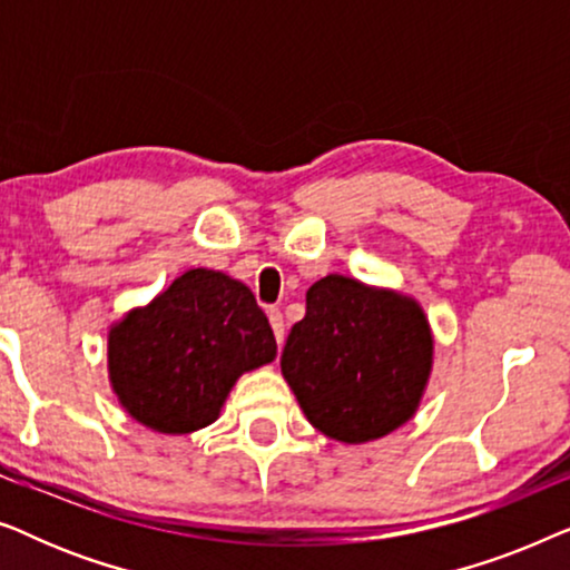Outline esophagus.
Here are the masks:
<instances>
[{
    "label": "esophagus",
    "mask_w": 570,
    "mask_h": 570,
    "mask_svg": "<svg viewBox=\"0 0 570 570\" xmlns=\"http://www.w3.org/2000/svg\"><path fill=\"white\" fill-rule=\"evenodd\" d=\"M267 316H269L272 332H275V337H277V345L283 347V342H285V322H283V314H279V308H269Z\"/></svg>",
    "instance_id": "obj_1"
}]
</instances>
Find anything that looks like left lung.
Instances as JSON below:
<instances>
[{"label": "left lung", "mask_w": 570, "mask_h": 570, "mask_svg": "<svg viewBox=\"0 0 570 570\" xmlns=\"http://www.w3.org/2000/svg\"><path fill=\"white\" fill-rule=\"evenodd\" d=\"M279 368L308 423L355 446L415 417L433 371V332L410 295L326 275L308 287Z\"/></svg>", "instance_id": "8db88e82"}]
</instances>
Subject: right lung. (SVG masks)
Returning a JSON list of instances; mask_svg holds the SVG:
<instances>
[{"label": "right lung", "mask_w": 570, "mask_h": 570, "mask_svg": "<svg viewBox=\"0 0 570 570\" xmlns=\"http://www.w3.org/2000/svg\"><path fill=\"white\" fill-rule=\"evenodd\" d=\"M275 355L254 293L205 267L184 272L108 330L114 394L137 423L166 435L215 423L236 381Z\"/></svg>", "instance_id": "1"}]
</instances>
